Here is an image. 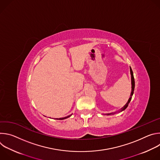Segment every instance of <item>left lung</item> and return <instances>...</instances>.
Wrapping results in <instances>:
<instances>
[{
	"label": "left lung",
	"instance_id": "left-lung-1",
	"mask_svg": "<svg viewBox=\"0 0 160 160\" xmlns=\"http://www.w3.org/2000/svg\"><path fill=\"white\" fill-rule=\"evenodd\" d=\"M130 74H131V81H132V91H131V94H130V98L128 99V102L126 103V104L121 109V110L120 111H122L123 110H125L128 106V104L130 103L131 99H132V97L133 94V91H134V88H135V80H134V77H133V72H132V68L130 67ZM116 112H111V113H107V114H105V115H113V114H115Z\"/></svg>",
	"mask_w": 160,
	"mask_h": 160
}]
</instances>
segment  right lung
I'll list each match as a JSON object with an SVG mask.
<instances>
[{"label": "right lung", "mask_w": 160, "mask_h": 160, "mask_svg": "<svg viewBox=\"0 0 160 160\" xmlns=\"http://www.w3.org/2000/svg\"><path fill=\"white\" fill-rule=\"evenodd\" d=\"M72 115H69V116H67V117H64V118H56L57 120H64V119H66V118H68V117H71Z\"/></svg>", "instance_id": "add662e5"}]
</instances>
